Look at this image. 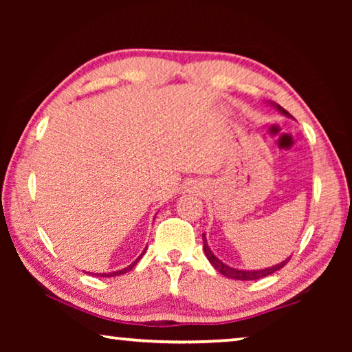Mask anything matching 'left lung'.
Returning a JSON list of instances; mask_svg holds the SVG:
<instances>
[{"label":"left lung","instance_id":"1","mask_svg":"<svg viewBox=\"0 0 352 352\" xmlns=\"http://www.w3.org/2000/svg\"><path fill=\"white\" fill-rule=\"evenodd\" d=\"M275 105H276V109L283 113V115L290 116V113H289L287 110H284L281 105H278V104H275ZM201 237H204V250H205V254H206L208 261L211 262V265L214 267V269H216L219 273H222L223 276L231 278V279H237V281H253V279L265 278V276L272 275V273L278 272L279 269H283V267L290 261V258H287L285 261H283L281 264H276V265L269 267V269H264V270H237V269H233V267L223 264L222 261H219V259L216 258V256H214V253L211 252V250H210V247H208L205 233L201 234Z\"/></svg>","mask_w":352,"mask_h":352}]
</instances>
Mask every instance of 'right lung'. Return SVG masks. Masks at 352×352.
Masks as SVG:
<instances>
[{"mask_svg":"<svg viewBox=\"0 0 352 352\" xmlns=\"http://www.w3.org/2000/svg\"><path fill=\"white\" fill-rule=\"evenodd\" d=\"M144 252H146V250H144ZM144 252L141 253V256L144 254ZM141 256H140V258L136 259V261H133L132 264H130L129 267H126V269H122V270H118V272H113V273H102V275H100V273H99V275H98V273H93V275H94V276H119V275H124V273H127L129 270H132L133 267H135L136 264H138V261L141 259Z\"/></svg>","mask_w":352,"mask_h":352,"instance_id":"1","label":"right lung"}]
</instances>
